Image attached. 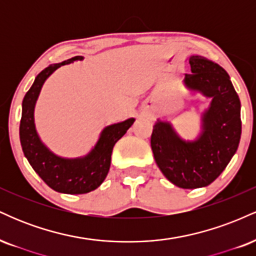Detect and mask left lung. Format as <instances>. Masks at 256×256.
<instances>
[{
    "instance_id": "left-lung-1",
    "label": "left lung",
    "mask_w": 256,
    "mask_h": 256,
    "mask_svg": "<svg viewBox=\"0 0 256 256\" xmlns=\"http://www.w3.org/2000/svg\"><path fill=\"white\" fill-rule=\"evenodd\" d=\"M192 73L185 84L212 98L204 116V134L195 142H184L167 122L152 126L150 146L164 176L183 189L207 186L219 177L238 148L240 102L228 72L204 56L189 58Z\"/></svg>"
}]
</instances>
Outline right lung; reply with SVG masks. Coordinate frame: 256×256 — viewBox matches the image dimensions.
Listing matches in <instances>:
<instances>
[{
	"mask_svg": "<svg viewBox=\"0 0 256 256\" xmlns=\"http://www.w3.org/2000/svg\"><path fill=\"white\" fill-rule=\"evenodd\" d=\"M74 60H82V56H74L64 62L50 64L37 76L22 101V114L20 120V142L32 168L52 190L72 195L90 192L101 185L110 171L114 144L124 136L134 122V119H128L106 128L95 149L83 158H61L42 144L34 122V108L38 94L44 80L55 70Z\"/></svg>",
	"mask_w": 256,
	"mask_h": 256,
	"instance_id": "1",
	"label": "right lung"
}]
</instances>
